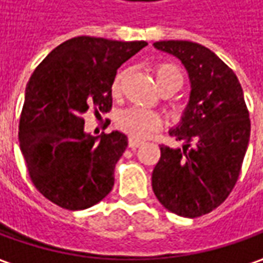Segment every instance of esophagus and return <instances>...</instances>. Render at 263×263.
I'll return each instance as SVG.
<instances>
[{"instance_id":"obj_1","label":"esophagus","mask_w":263,"mask_h":263,"mask_svg":"<svg viewBox=\"0 0 263 263\" xmlns=\"http://www.w3.org/2000/svg\"><path fill=\"white\" fill-rule=\"evenodd\" d=\"M141 144H142V141L138 140V138H134V137H131L129 140H128V145H129V148L135 149L137 147H140Z\"/></svg>"}]
</instances>
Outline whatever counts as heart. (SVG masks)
Instances as JSON below:
<instances>
[{
    "label": "heart",
    "mask_w": 263,
    "mask_h": 263,
    "mask_svg": "<svg viewBox=\"0 0 263 263\" xmlns=\"http://www.w3.org/2000/svg\"><path fill=\"white\" fill-rule=\"evenodd\" d=\"M126 71L122 69L119 71L114 78L112 83V91L114 95H118L121 91L122 81L125 78ZM154 76L157 86L160 87L161 91L172 90V88H179L183 83V76L180 68L170 64V62H160L154 67ZM118 125L121 126V129L128 132L132 137H145L154 129H157L160 126V116L156 112H151L147 109H141V107H129L126 110H123L118 116Z\"/></svg>",
    "instance_id": "b5f03b06"
}]
</instances>
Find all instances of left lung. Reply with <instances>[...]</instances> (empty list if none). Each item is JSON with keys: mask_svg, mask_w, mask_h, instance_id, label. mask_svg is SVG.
<instances>
[{"mask_svg": "<svg viewBox=\"0 0 263 263\" xmlns=\"http://www.w3.org/2000/svg\"><path fill=\"white\" fill-rule=\"evenodd\" d=\"M154 48L182 62L191 93L180 122L168 129L183 145H160L151 185L170 213L196 218L222 204L237 182L249 144V112L236 74L213 50L186 41L156 42Z\"/></svg>", "mask_w": 263, "mask_h": 263, "instance_id": "8db88e82", "label": "left lung"}]
</instances>
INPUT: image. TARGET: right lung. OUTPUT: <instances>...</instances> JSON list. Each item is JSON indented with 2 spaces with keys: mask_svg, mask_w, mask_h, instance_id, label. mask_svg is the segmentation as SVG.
<instances>
[{
  "mask_svg": "<svg viewBox=\"0 0 263 263\" xmlns=\"http://www.w3.org/2000/svg\"><path fill=\"white\" fill-rule=\"evenodd\" d=\"M147 42L78 36L61 43L33 71L26 87L18 142L29 176L45 198L77 211L112 191L115 166L128 147L121 131L91 137L88 109L109 112L116 69Z\"/></svg>",
  "mask_w": 263,
  "mask_h": 263,
  "instance_id": "add662e5",
  "label": "right lung"
}]
</instances>
